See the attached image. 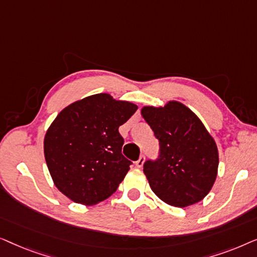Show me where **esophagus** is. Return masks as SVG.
I'll return each mask as SVG.
<instances>
[{
  "mask_svg": "<svg viewBox=\"0 0 257 257\" xmlns=\"http://www.w3.org/2000/svg\"><path fill=\"white\" fill-rule=\"evenodd\" d=\"M144 161H145V157L142 156V157L139 158L138 160L136 161V166H137V167H139V168H140V167H143V165H144Z\"/></svg>",
  "mask_w": 257,
  "mask_h": 257,
  "instance_id": "34e87169",
  "label": "esophagus"
}]
</instances>
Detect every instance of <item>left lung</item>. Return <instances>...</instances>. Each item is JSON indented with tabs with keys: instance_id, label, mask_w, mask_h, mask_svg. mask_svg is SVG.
I'll use <instances>...</instances> for the list:
<instances>
[{
	"instance_id": "left-lung-1",
	"label": "left lung",
	"mask_w": 257,
	"mask_h": 257,
	"mask_svg": "<svg viewBox=\"0 0 257 257\" xmlns=\"http://www.w3.org/2000/svg\"><path fill=\"white\" fill-rule=\"evenodd\" d=\"M142 114L159 142L156 159L144 163L151 188L174 207L199 202L216 179L219 154L200 119L178 101L165 107H144Z\"/></svg>"
}]
</instances>
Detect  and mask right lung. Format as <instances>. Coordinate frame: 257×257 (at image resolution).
Listing matches in <instances>:
<instances>
[{"label": "right lung", "mask_w": 257, "mask_h": 257, "mask_svg": "<svg viewBox=\"0 0 257 257\" xmlns=\"http://www.w3.org/2000/svg\"><path fill=\"white\" fill-rule=\"evenodd\" d=\"M137 105L110 94L86 97L65 107L49 127L44 156L56 187L83 205H93L117 191L132 161L122 156L118 128Z\"/></svg>", "instance_id": "right-lung-1"}]
</instances>
